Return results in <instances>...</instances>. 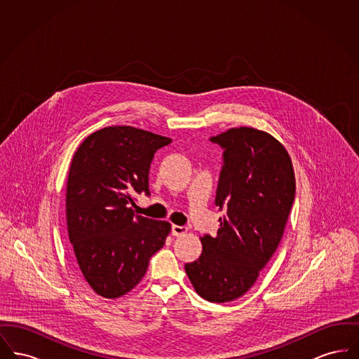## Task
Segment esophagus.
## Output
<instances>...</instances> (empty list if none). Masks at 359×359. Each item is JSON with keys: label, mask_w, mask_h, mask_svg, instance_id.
Masks as SVG:
<instances>
[{"label": "esophagus", "mask_w": 359, "mask_h": 359, "mask_svg": "<svg viewBox=\"0 0 359 359\" xmlns=\"http://www.w3.org/2000/svg\"><path fill=\"white\" fill-rule=\"evenodd\" d=\"M172 236L177 237V236H183L184 233H187V227L184 226H177V224H172Z\"/></svg>", "instance_id": "34e87169"}]
</instances>
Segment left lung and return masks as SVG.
<instances>
[{
  "mask_svg": "<svg viewBox=\"0 0 359 359\" xmlns=\"http://www.w3.org/2000/svg\"><path fill=\"white\" fill-rule=\"evenodd\" d=\"M210 141L223 149L215 205L226 214L217 236L202 237V255L184 268L199 296L226 303L250 290L273 256L296 182L287 149L266 132L241 126Z\"/></svg>",
  "mask_w": 359,
  "mask_h": 359,
  "instance_id": "1",
  "label": "left lung"
}]
</instances>
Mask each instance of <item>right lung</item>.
Wrapping results in <instances>:
<instances>
[{"mask_svg": "<svg viewBox=\"0 0 359 359\" xmlns=\"http://www.w3.org/2000/svg\"><path fill=\"white\" fill-rule=\"evenodd\" d=\"M133 126H107L86 138L72 157L66 215L78 269L95 293L116 299L147 273L171 231L165 221L135 214V195L149 192L157 149L171 144Z\"/></svg>", "mask_w": 359, "mask_h": 359, "instance_id": "add662e5", "label": "right lung"}]
</instances>
